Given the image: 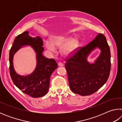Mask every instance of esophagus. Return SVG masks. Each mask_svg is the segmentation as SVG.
Returning <instances> with one entry per match:
<instances>
[{
	"label": "esophagus",
	"mask_w": 122,
	"mask_h": 122,
	"mask_svg": "<svg viewBox=\"0 0 122 122\" xmlns=\"http://www.w3.org/2000/svg\"><path fill=\"white\" fill-rule=\"evenodd\" d=\"M58 66H60V67H62V66H63V64L62 62H59L58 63Z\"/></svg>",
	"instance_id": "34e87169"
}]
</instances>
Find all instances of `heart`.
<instances>
[{
    "instance_id": "1",
    "label": "heart",
    "mask_w": 122,
    "mask_h": 122,
    "mask_svg": "<svg viewBox=\"0 0 122 122\" xmlns=\"http://www.w3.org/2000/svg\"><path fill=\"white\" fill-rule=\"evenodd\" d=\"M80 40L77 38H72L67 36L56 35L51 37V41L46 40L45 42V47L48 50L55 51V47H61L60 52L62 55L69 56L73 54L78 48Z\"/></svg>"
}]
</instances>
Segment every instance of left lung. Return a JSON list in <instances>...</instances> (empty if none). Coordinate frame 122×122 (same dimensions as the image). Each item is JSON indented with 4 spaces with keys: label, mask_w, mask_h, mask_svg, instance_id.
Segmentation results:
<instances>
[{
    "label": "left lung",
    "mask_w": 122,
    "mask_h": 122,
    "mask_svg": "<svg viewBox=\"0 0 122 122\" xmlns=\"http://www.w3.org/2000/svg\"><path fill=\"white\" fill-rule=\"evenodd\" d=\"M100 49V55L94 63L87 58L92 51ZM110 48L104 35L99 34L92 42L82 47L66 60L69 86L72 92L81 96L94 94L106 83L111 68Z\"/></svg>",
    "instance_id": "obj_1"
}]
</instances>
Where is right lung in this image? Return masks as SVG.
<instances>
[{
  "instance_id": "obj_1",
  "label": "right lung",
  "mask_w": 122,
  "mask_h": 122,
  "mask_svg": "<svg viewBox=\"0 0 122 122\" xmlns=\"http://www.w3.org/2000/svg\"><path fill=\"white\" fill-rule=\"evenodd\" d=\"M26 46H31L36 53L37 66L31 74L20 76L14 70L13 56L18 50ZM42 46V38L30 36L29 31H25L16 37L10 51V73L12 81L25 94L34 98L42 97L47 93L51 76L57 68L54 59L46 58L42 55L44 51Z\"/></svg>"
}]
</instances>
